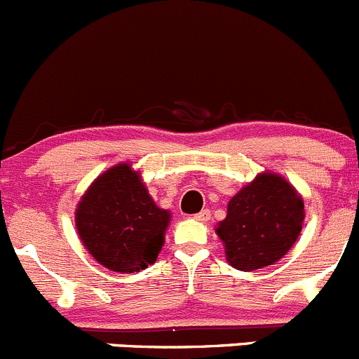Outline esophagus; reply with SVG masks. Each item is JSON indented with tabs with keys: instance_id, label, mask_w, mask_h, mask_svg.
<instances>
[{
	"instance_id": "esophagus-1",
	"label": "esophagus",
	"mask_w": 359,
	"mask_h": 359,
	"mask_svg": "<svg viewBox=\"0 0 359 359\" xmlns=\"http://www.w3.org/2000/svg\"><path fill=\"white\" fill-rule=\"evenodd\" d=\"M209 218H211V211H209V209H202L201 212H197V215L194 216V219H197V222H202V223L209 222Z\"/></svg>"
}]
</instances>
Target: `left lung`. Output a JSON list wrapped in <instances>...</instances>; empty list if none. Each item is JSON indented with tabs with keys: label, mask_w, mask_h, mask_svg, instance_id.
Returning a JSON list of instances; mask_svg holds the SVG:
<instances>
[{
	"label": "left lung",
	"mask_w": 359,
	"mask_h": 359,
	"mask_svg": "<svg viewBox=\"0 0 359 359\" xmlns=\"http://www.w3.org/2000/svg\"><path fill=\"white\" fill-rule=\"evenodd\" d=\"M304 218V198L295 187L281 175L264 171L230 198L216 233L226 262L251 272L274 265L292 250Z\"/></svg>",
	"instance_id": "left-lung-1"
}]
</instances>
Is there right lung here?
Segmentation results:
<instances>
[{
  "label": "right lung",
  "mask_w": 359,
  "mask_h": 359,
  "mask_svg": "<svg viewBox=\"0 0 359 359\" xmlns=\"http://www.w3.org/2000/svg\"><path fill=\"white\" fill-rule=\"evenodd\" d=\"M171 212L155 204L133 164L122 162L92 181L74 212L85 250L102 267L134 274L155 264Z\"/></svg>",
  "instance_id": "obj_1"
}]
</instances>
